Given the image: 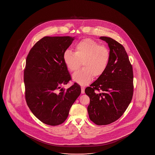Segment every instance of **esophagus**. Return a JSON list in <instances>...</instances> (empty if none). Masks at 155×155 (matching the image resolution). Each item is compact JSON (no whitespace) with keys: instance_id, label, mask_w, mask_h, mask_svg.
Masks as SVG:
<instances>
[{"instance_id":"esophagus-1","label":"esophagus","mask_w":155,"mask_h":155,"mask_svg":"<svg viewBox=\"0 0 155 155\" xmlns=\"http://www.w3.org/2000/svg\"><path fill=\"white\" fill-rule=\"evenodd\" d=\"M81 93H85V87H81Z\"/></svg>"}]
</instances>
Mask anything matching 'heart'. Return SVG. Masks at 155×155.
<instances>
[{"instance_id":"b5f03b06","label":"heart","mask_w":155,"mask_h":155,"mask_svg":"<svg viewBox=\"0 0 155 155\" xmlns=\"http://www.w3.org/2000/svg\"><path fill=\"white\" fill-rule=\"evenodd\" d=\"M110 59V52L107 47L91 38L79 41L75 47V52L67 50L64 60L68 70L74 72L81 67L84 68L75 72L73 80L81 85L91 82L93 77L98 78L105 71Z\"/></svg>"}]
</instances>
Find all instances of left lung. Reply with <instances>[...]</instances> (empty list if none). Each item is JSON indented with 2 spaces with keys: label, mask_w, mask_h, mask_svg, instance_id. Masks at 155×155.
<instances>
[{
  "label": "left lung",
  "mask_w": 155,
  "mask_h": 155,
  "mask_svg": "<svg viewBox=\"0 0 155 155\" xmlns=\"http://www.w3.org/2000/svg\"><path fill=\"white\" fill-rule=\"evenodd\" d=\"M108 43L110 59L105 71L85 89L90 98L87 110L96 125H107L120 117L134 94V73L124 48L114 39L101 36Z\"/></svg>",
  "instance_id": "8db88e82"
}]
</instances>
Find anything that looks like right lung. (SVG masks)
Returning a JSON list of instances; mask_svg holds the SVG:
<instances>
[{"label": "right lung", "mask_w": 155, "mask_h": 155, "mask_svg": "<svg viewBox=\"0 0 155 155\" xmlns=\"http://www.w3.org/2000/svg\"><path fill=\"white\" fill-rule=\"evenodd\" d=\"M74 40L70 36H45L33 45L26 58V102L33 114L47 125L64 123L81 94L77 83L66 90L61 88L71 79L64 54Z\"/></svg>", "instance_id": "add662e5"}]
</instances>
